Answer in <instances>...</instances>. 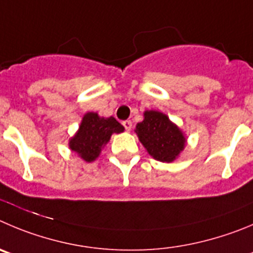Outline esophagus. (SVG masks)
<instances>
[{"label":"esophagus","mask_w":253,"mask_h":253,"mask_svg":"<svg viewBox=\"0 0 253 253\" xmlns=\"http://www.w3.org/2000/svg\"><path fill=\"white\" fill-rule=\"evenodd\" d=\"M122 125H124V127H125V129H126V131H131L132 121H129V120H126V121L122 122Z\"/></svg>","instance_id":"34e87169"}]
</instances>
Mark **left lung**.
Here are the masks:
<instances>
[{
	"mask_svg": "<svg viewBox=\"0 0 253 253\" xmlns=\"http://www.w3.org/2000/svg\"><path fill=\"white\" fill-rule=\"evenodd\" d=\"M136 133L151 156L161 162H172L185 147V137L176 125L159 111H146Z\"/></svg>",
	"mask_w": 253,
	"mask_h": 253,
	"instance_id": "8db88e82",
	"label": "left lung"
}]
</instances>
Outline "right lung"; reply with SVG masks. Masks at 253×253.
Wrapping results in <instances>:
<instances>
[{"mask_svg":"<svg viewBox=\"0 0 253 253\" xmlns=\"http://www.w3.org/2000/svg\"><path fill=\"white\" fill-rule=\"evenodd\" d=\"M124 126L113 117L103 119L97 113L84 115L79 132L71 138L70 148L79 153L82 159L91 162L98 157L102 146L110 141L111 134L124 131Z\"/></svg>","mask_w":253,"mask_h":253,"instance_id":"1","label":"right lung"}]
</instances>
